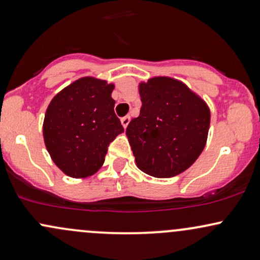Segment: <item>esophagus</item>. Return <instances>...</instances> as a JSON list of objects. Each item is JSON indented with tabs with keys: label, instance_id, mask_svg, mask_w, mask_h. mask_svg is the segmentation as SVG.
I'll return each instance as SVG.
<instances>
[{
	"label": "esophagus",
	"instance_id": "1",
	"mask_svg": "<svg viewBox=\"0 0 260 260\" xmlns=\"http://www.w3.org/2000/svg\"><path fill=\"white\" fill-rule=\"evenodd\" d=\"M129 121H131V117H129V116H124V117H122V118H121V123H122V126H123L124 128H127L128 123H129Z\"/></svg>",
	"mask_w": 260,
	"mask_h": 260
}]
</instances>
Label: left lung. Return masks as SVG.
Here are the masks:
<instances>
[{
    "mask_svg": "<svg viewBox=\"0 0 260 260\" xmlns=\"http://www.w3.org/2000/svg\"><path fill=\"white\" fill-rule=\"evenodd\" d=\"M139 94L140 113L126 129L137 166L159 178L186 171L207 143V104L183 83L168 77L142 83Z\"/></svg>",
    "mask_w": 260,
    "mask_h": 260,
    "instance_id": "obj_1",
    "label": "left lung"
}]
</instances>
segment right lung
I'll use <instances>...</instances> for the list:
<instances>
[{
  "label": "right lung",
  "instance_id": "add662e5",
  "mask_svg": "<svg viewBox=\"0 0 260 260\" xmlns=\"http://www.w3.org/2000/svg\"><path fill=\"white\" fill-rule=\"evenodd\" d=\"M112 84L82 78L53 98L45 115V145L66 175H94L105 161L110 143L123 132L116 116Z\"/></svg>",
  "mask_w": 260,
  "mask_h": 260
}]
</instances>
